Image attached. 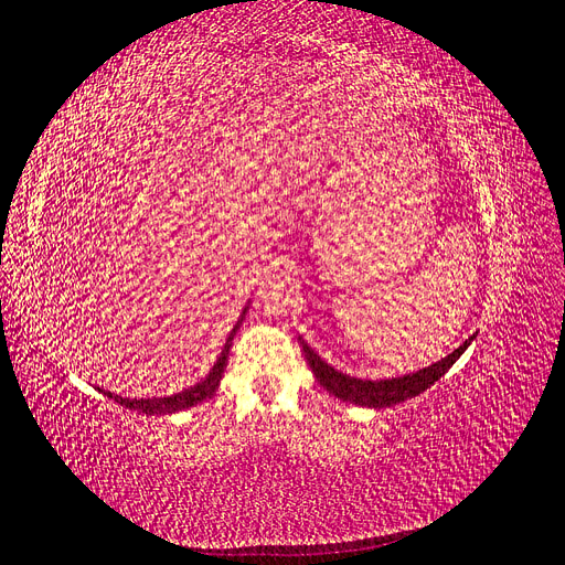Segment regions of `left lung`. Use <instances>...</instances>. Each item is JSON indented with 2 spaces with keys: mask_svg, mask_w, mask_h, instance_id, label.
<instances>
[{
  "mask_svg": "<svg viewBox=\"0 0 565 565\" xmlns=\"http://www.w3.org/2000/svg\"><path fill=\"white\" fill-rule=\"evenodd\" d=\"M466 344L458 347L445 361L435 363L422 372H414V374H407V377H398V380H384V382H363V380L347 377V374L332 370L328 363H323L307 344L302 347V351H305V359H307L311 372L317 374L319 384L328 393L335 395V398L353 403V405H363V407H391L395 403L409 401V398H414V395H419L426 388H430L458 361Z\"/></svg>",
  "mask_w": 565,
  "mask_h": 565,
  "instance_id": "8db88e82",
  "label": "left lung"
}]
</instances>
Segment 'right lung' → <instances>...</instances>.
I'll list each match as a JSON object with an SVG mask.
<instances>
[{
  "label": "right lung",
  "mask_w": 565,
  "mask_h": 565,
  "mask_svg": "<svg viewBox=\"0 0 565 565\" xmlns=\"http://www.w3.org/2000/svg\"><path fill=\"white\" fill-rule=\"evenodd\" d=\"M246 315V309H244ZM242 315V317H244ZM242 321H237V326L233 328V332H230V338L221 351V356L216 361V365L212 367V372L206 374V377L195 384L193 388H185L183 393H177V395H170V398H153V401H130V398H120V395H114V393H107L109 398H114L118 405H125L128 409H137V412H143V414H170V412H179V409H188L193 407L206 398H212V395L216 393L218 384H221V377H223V370L227 365V353H230V344H233V338L235 332L239 328Z\"/></svg>",
  "instance_id": "obj_1"
}]
</instances>
